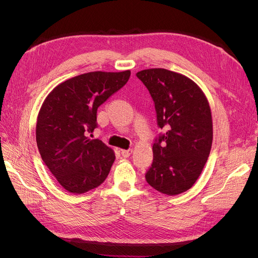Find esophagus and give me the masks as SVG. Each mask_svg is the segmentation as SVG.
<instances>
[{"mask_svg": "<svg viewBox=\"0 0 258 258\" xmlns=\"http://www.w3.org/2000/svg\"><path fill=\"white\" fill-rule=\"evenodd\" d=\"M133 153V150H122L121 151V155L123 158H128Z\"/></svg>", "mask_w": 258, "mask_h": 258, "instance_id": "esophagus-1", "label": "esophagus"}]
</instances>
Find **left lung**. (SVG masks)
Returning <instances> with one entry per match:
<instances>
[{"label": "left lung", "instance_id": "left-lung-1", "mask_svg": "<svg viewBox=\"0 0 258 258\" xmlns=\"http://www.w3.org/2000/svg\"><path fill=\"white\" fill-rule=\"evenodd\" d=\"M137 77L155 103L161 133L146 182L167 196L191 188L204 168L212 144V118L206 96L188 77L166 69H147Z\"/></svg>", "mask_w": 258, "mask_h": 258}]
</instances>
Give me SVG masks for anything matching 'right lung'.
Returning <instances> with one entry per match:
<instances>
[{
    "label": "right lung",
    "mask_w": 258,
    "mask_h": 258,
    "mask_svg": "<svg viewBox=\"0 0 258 258\" xmlns=\"http://www.w3.org/2000/svg\"><path fill=\"white\" fill-rule=\"evenodd\" d=\"M131 71L90 72L68 79L45 99L36 122L44 163L69 192L81 195L104 182L115 161L112 148L91 139L97 108L123 87Z\"/></svg>",
    "instance_id": "obj_1"
}]
</instances>
